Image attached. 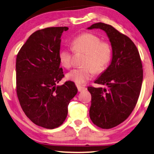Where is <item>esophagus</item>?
I'll return each mask as SVG.
<instances>
[{"instance_id":"esophagus-1","label":"esophagus","mask_w":154,"mask_h":154,"mask_svg":"<svg viewBox=\"0 0 154 154\" xmlns=\"http://www.w3.org/2000/svg\"><path fill=\"white\" fill-rule=\"evenodd\" d=\"M77 87L78 91H79V92H81V91H83L86 90V87H85V86H82L77 85Z\"/></svg>"}]
</instances>
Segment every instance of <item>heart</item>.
Wrapping results in <instances>:
<instances>
[{
	"mask_svg": "<svg viewBox=\"0 0 154 154\" xmlns=\"http://www.w3.org/2000/svg\"><path fill=\"white\" fill-rule=\"evenodd\" d=\"M72 46L75 51L86 54L83 62L84 68L73 69L66 74V79L77 84H82L97 73L103 72L109 63L112 58V48L107 42H102L96 35L84 33L75 38ZM60 63L64 68H70L72 66V53L68 48H63L58 53Z\"/></svg>",
	"mask_w": 154,
	"mask_h": 154,
	"instance_id": "b5f03b06",
	"label": "heart"
}]
</instances>
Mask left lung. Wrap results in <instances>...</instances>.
<instances>
[{
    "instance_id": "obj_1",
    "label": "left lung",
    "mask_w": 154,
    "mask_h": 154,
    "mask_svg": "<svg viewBox=\"0 0 154 154\" xmlns=\"http://www.w3.org/2000/svg\"><path fill=\"white\" fill-rule=\"evenodd\" d=\"M87 29L103 30L111 43V63L94 81L105 87L89 86L88 91L92 122L101 128H112L126 119L137 104L143 79L141 59L133 41L112 26L100 22Z\"/></svg>"
}]
</instances>
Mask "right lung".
I'll use <instances>...</instances> for the list:
<instances>
[{
  "instance_id": "right-lung-1",
  "label": "right lung",
  "mask_w": 154,
  "mask_h": 154,
  "mask_svg": "<svg viewBox=\"0 0 154 154\" xmlns=\"http://www.w3.org/2000/svg\"><path fill=\"white\" fill-rule=\"evenodd\" d=\"M68 30L50 27L34 32L17 56L19 103L32 122L45 128H55L64 122L69 103L77 93L71 81L58 85L64 77L58 58L60 37Z\"/></svg>"
}]
</instances>
